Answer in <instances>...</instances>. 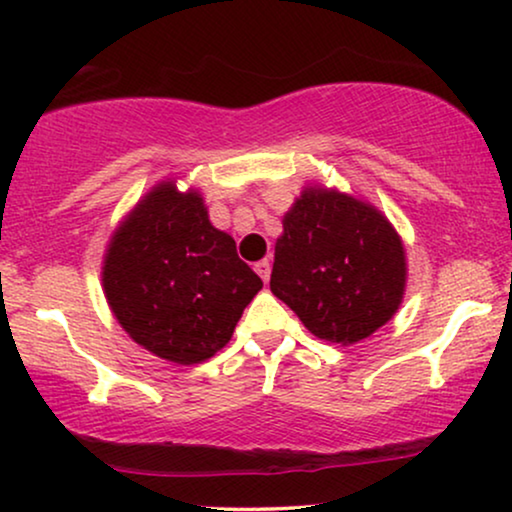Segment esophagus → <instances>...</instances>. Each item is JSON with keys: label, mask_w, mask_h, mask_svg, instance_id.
Masks as SVG:
<instances>
[{"label": "esophagus", "mask_w": 512, "mask_h": 512, "mask_svg": "<svg viewBox=\"0 0 512 512\" xmlns=\"http://www.w3.org/2000/svg\"><path fill=\"white\" fill-rule=\"evenodd\" d=\"M254 270L258 272V277H261L263 282L268 284V279H270V263H268V261H258V263L254 265Z\"/></svg>", "instance_id": "esophagus-1"}]
</instances>
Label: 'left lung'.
I'll return each instance as SVG.
<instances>
[{
  "instance_id": "1",
  "label": "left lung",
  "mask_w": 512,
  "mask_h": 512,
  "mask_svg": "<svg viewBox=\"0 0 512 512\" xmlns=\"http://www.w3.org/2000/svg\"><path fill=\"white\" fill-rule=\"evenodd\" d=\"M282 228L270 291L312 335L347 347L398 312L408 282L405 247L375 205L307 184Z\"/></svg>"
}]
</instances>
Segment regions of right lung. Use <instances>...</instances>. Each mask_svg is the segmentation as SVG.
I'll use <instances>...</instances> for the list:
<instances>
[{"label":"right lung","instance_id":"1","mask_svg":"<svg viewBox=\"0 0 512 512\" xmlns=\"http://www.w3.org/2000/svg\"><path fill=\"white\" fill-rule=\"evenodd\" d=\"M102 289L139 347L193 366L228 345L263 282L233 237L212 226L200 191L163 179L111 233Z\"/></svg>","mask_w":512,"mask_h":512}]
</instances>
